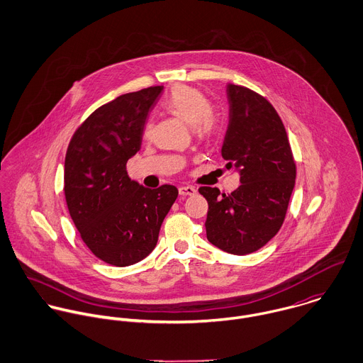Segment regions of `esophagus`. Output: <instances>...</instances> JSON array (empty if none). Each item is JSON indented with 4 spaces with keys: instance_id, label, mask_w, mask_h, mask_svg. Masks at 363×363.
<instances>
[{
    "instance_id": "34e87169",
    "label": "esophagus",
    "mask_w": 363,
    "mask_h": 363,
    "mask_svg": "<svg viewBox=\"0 0 363 363\" xmlns=\"http://www.w3.org/2000/svg\"><path fill=\"white\" fill-rule=\"evenodd\" d=\"M179 193H180V196H194L197 193V190L193 186H182V187H179Z\"/></svg>"
}]
</instances>
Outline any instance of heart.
<instances>
[{
    "label": "heart",
    "instance_id": "1",
    "mask_svg": "<svg viewBox=\"0 0 363 363\" xmlns=\"http://www.w3.org/2000/svg\"><path fill=\"white\" fill-rule=\"evenodd\" d=\"M162 108L194 127L200 138H209L218 128V117L203 92L187 85L174 86L162 101ZM150 130L147 124L145 131Z\"/></svg>",
    "mask_w": 363,
    "mask_h": 363
}]
</instances>
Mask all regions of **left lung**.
Instances as JSON below:
<instances>
[{"mask_svg": "<svg viewBox=\"0 0 363 363\" xmlns=\"http://www.w3.org/2000/svg\"><path fill=\"white\" fill-rule=\"evenodd\" d=\"M229 123L222 144L226 167H235L240 186L230 194L200 187L208 201L207 239L218 249L250 255L281 229L295 187L296 166L278 113L265 98L228 84Z\"/></svg>", "mask_w": 363, "mask_h": 363, "instance_id": "8db88e82", "label": "left lung"}]
</instances>
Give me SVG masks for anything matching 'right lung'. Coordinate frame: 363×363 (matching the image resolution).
Wrapping results in <instances>:
<instances>
[{
  "label": "right lung",
  "mask_w": 363,
  "mask_h": 363,
  "mask_svg": "<svg viewBox=\"0 0 363 363\" xmlns=\"http://www.w3.org/2000/svg\"><path fill=\"white\" fill-rule=\"evenodd\" d=\"M163 86L131 92L96 108L75 131L64 163L69 215L89 250L107 264L133 265L157 243L177 189L151 190L131 180L125 164L143 143L145 121Z\"/></svg>",
  "instance_id": "obj_1"
}]
</instances>
